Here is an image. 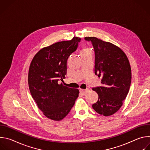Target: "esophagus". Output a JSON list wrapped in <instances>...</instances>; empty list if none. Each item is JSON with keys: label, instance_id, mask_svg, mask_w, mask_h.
<instances>
[{"label": "esophagus", "instance_id": "34e87169", "mask_svg": "<svg viewBox=\"0 0 150 150\" xmlns=\"http://www.w3.org/2000/svg\"><path fill=\"white\" fill-rule=\"evenodd\" d=\"M79 91H80V92H81L82 94H84L87 93V92L89 91V89H88V88H87V89H81V88H80V89H79Z\"/></svg>", "mask_w": 150, "mask_h": 150}]
</instances>
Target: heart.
I'll list each match as a JSON object with an SVG mask.
<instances>
[{
    "label": "heart",
    "mask_w": 150,
    "mask_h": 150,
    "mask_svg": "<svg viewBox=\"0 0 150 150\" xmlns=\"http://www.w3.org/2000/svg\"><path fill=\"white\" fill-rule=\"evenodd\" d=\"M90 50L89 49H83L82 51H81V52H86V51H89Z\"/></svg>",
    "instance_id": "b5f03b06"
}]
</instances>
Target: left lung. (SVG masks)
Returning <instances> with one entry per match:
<instances>
[{
  "label": "left lung",
  "mask_w": 150,
  "mask_h": 150,
  "mask_svg": "<svg viewBox=\"0 0 150 150\" xmlns=\"http://www.w3.org/2000/svg\"><path fill=\"white\" fill-rule=\"evenodd\" d=\"M91 41L95 51V74L101 76V87L93 88L98 95L93 109L104 116L116 113L123 105L131 82V68L126 54L117 46L95 37Z\"/></svg>",
  "instance_id": "obj_1"
}]
</instances>
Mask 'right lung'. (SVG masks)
Here are the masks:
<instances>
[{
	"label": "right lung",
	"instance_id": "right-lung-1",
	"mask_svg": "<svg viewBox=\"0 0 150 150\" xmlns=\"http://www.w3.org/2000/svg\"><path fill=\"white\" fill-rule=\"evenodd\" d=\"M80 40L74 37L42 48L31 62L28 77L31 94L42 114L51 120L60 121L66 117L78 97V89L58 81L65 78L68 59Z\"/></svg>",
	"mask_w": 150,
	"mask_h": 150
}]
</instances>
